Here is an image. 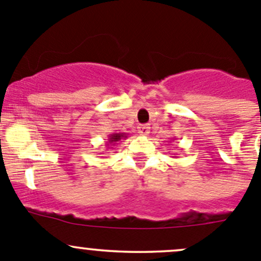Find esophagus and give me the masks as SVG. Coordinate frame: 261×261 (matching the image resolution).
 <instances>
[{
  "instance_id": "34e87169",
  "label": "esophagus",
  "mask_w": 261,
  "mask_h": 261,
  "mask_svg": "<svg viewBox=\"0 0 261 261\" xmlns=\"http://www.w3.org/2000/svg\"><path fill=\"white\" fill-rule=\"evenodd\" d=\"M138 133L143 136H147L150 134V127L147 125H141L138 127Z\"/></svg>"
}]
</instances>
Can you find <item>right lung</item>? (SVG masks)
Wrapping results in <instances>:
<instances>
[{"mask_svg": "<svg viewBox=\"0 0 261 261\" xmlns=\"http://www.w3.org/2000/svg\"><path fill=\"white\" fill-rule=\"evenodd\" d=\"M127 138V135H126L125 133H120V134H111V135H109V139H107L106 141V145L107 146H114L117 141H120L121 139H126Z\"/></svg>", "mask_w": 261, "mask_h": 261, "instance_id": "right-lung-1", "label": "right lung"}]
</instances>
